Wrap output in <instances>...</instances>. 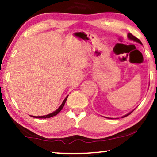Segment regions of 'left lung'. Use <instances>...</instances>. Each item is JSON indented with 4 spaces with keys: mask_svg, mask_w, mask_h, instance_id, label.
Masks as SVG:
<instances>
[{
    "mask_svg": "<svg viewBox=\"0 0 157 157\" xmlns=\"http://www.w3.org/2000/svg\"><path fill=\"white\" fill-rule=\"evenodd\" d=\"M128 38H129V39H130V40H132V41H134L138 42V43H140V44H142V42H141V41H140V39H137V38H136V37H135V36H133V35H132V34H130V33H129V34H128ZM132 111H131V112H130V113H129L126 114V115H125V116H123V117H122V118H124V117H126V116H128V115H130V114L131 113H132Z\"/></svg>",
    "mask_w": 157,
    "mask_h": 157,
    "instance_id": "left-lung-1",
    "label": "left lung"
}]
</instances>
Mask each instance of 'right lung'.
Segmentation results:
<instances>
[{
    "instance_id": "obj_1",
    "label": "right lung",
    "mask_w": 157,
    "mask_h": 157,
    "mask_svg": "<svg viewBox=\"0 0 157 157\" xmlns=\"http://www.w3.org/2000/svg\"><path fill=\"white\" fill-rule=\"evenodd\" d=\"M67 97H68V96H67V97H65V99H64V101H63L62 104L60 105L59 108H58L54 112H53V113H51L50 114H48V115H46V116H31L33 117V118H51V117L55 116L56 115H57V114L59 113L60 111H61L63 108V106H64V105H65V101H66V100L67 99Z\"/></svg>"
}]
</instances>
